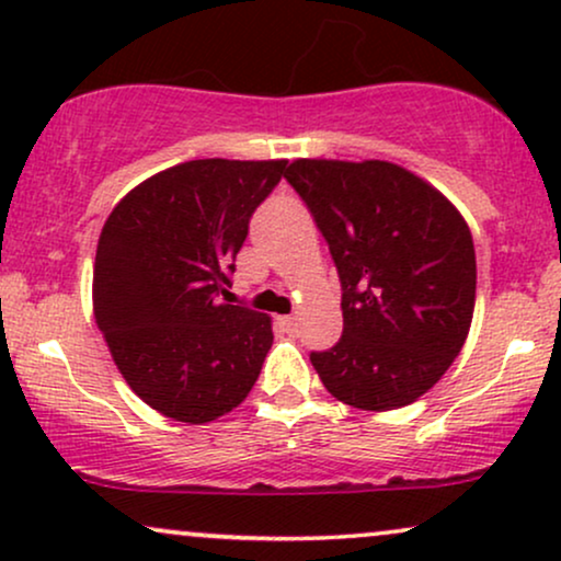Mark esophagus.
<instances>
[{
	"label": "esophagus",
	"mask_w": 561,
	"mask_h": 561,
	"mask_svg": "<svg viewBox=\"0 0 561 561\" xmlns=\"http://www.w3.org/2000/svg\"><path fill=\"white\" fill-rule=\"evenodd\" d=\"M280 324H283V328H286V330H288V333H294V330H296V328H299V317H296V314L280 317Z\"/></svg>",
	"instance_id": "1"
}]
</instances>
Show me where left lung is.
Segmentation results:
<instances>
[{"label": "left lung", "mask_w": 561, "mask_h": 561, "mask_svg": "<svg viewBox=\"0 0 561 561\" xmlns=\"http://www.w3.org/2000/svg\"><path fill=\"white\" fill-rule=\"evenodd\" d=\"M286 179L328 241L343 288L341 341L309 356L322 385L362 411L413 403L471 330V228L442 192L396 163L299 158Z\"/></svg>", "instance_id": "1"}]
</instances>
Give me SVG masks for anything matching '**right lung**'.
<instances>
[{
	"mask_svg": "<svg viewBox=\"0 0 561 561\" xmlns=\"http://www.w3.org/2000/svg\"><path fill=\"white\" fill-rule=\"evenodd\" d=\"M288 161H186L145 179L103 224L93 314L122 377L184 424L233 411L273 345L270 317L220 304L249 218Z\"/></svg>",
	"mask_w": 561,
	"mask_h": 561,
	"instance_id": "obj_1",
	"label": "right lung"
}]
</instances>
